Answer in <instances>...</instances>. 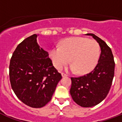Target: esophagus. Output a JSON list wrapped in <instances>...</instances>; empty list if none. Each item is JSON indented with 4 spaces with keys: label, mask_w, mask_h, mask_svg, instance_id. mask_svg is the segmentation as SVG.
Here are the masks:
<instances>
[{
    "label": "esophagus",
    "mask_w": 122,
    "mask_h": 122,
    "mask_svg": "<svg viewBox=\"0 0 122 122\" xmlns=\"http://www.w3.org/2000/svg\"><path fill=\"white\" fill-rule=\"evenodd\" d=\"M61 75H62V76L63 77L67 76V74H66L65 73H63H63H61Z\"/></svg>",
    "instance_id": "34e87169"
}]
</instances>
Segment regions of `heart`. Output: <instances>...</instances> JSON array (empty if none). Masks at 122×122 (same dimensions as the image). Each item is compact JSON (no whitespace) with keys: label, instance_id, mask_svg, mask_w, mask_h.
<instances>
[{"label":"heart","instance_id":"obj_1","mask_svg":"<svg viewBox=\"0 0 122 122\" xmlns=\"http://www.w3.org/2000/svg\"><path fill=\"white\" fill-rule=\"evenodd\" d=\"M101 49L95 40L84 37L69 38L50 51V57L53 65L61 69L69 63L68 70L83 74L91 71L99 59Z\"/></svg>","mask_w":122,"mask_h":122}]
</instances>
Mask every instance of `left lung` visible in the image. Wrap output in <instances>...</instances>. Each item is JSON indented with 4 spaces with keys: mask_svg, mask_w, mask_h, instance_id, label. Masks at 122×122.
<instances>
[{
    "mask_svg": "<svg viewBox=\"0 0 122 122\" xmlns=\"http://www.w3.org/2000/svg\"><path fill=\"white\" fill-rule=\"evenodd\" d=\"M97 40L101 55L94 69L80 77H72L70 93L74 102L82 107H92L105 99L110 91L114 75L115 63L110 47L92 33L86 34Z\"/></svg>",
    "mask_w": 122,
    "mask_h": 122,
    "instance_id": "1",
    "label": "left lung"
}]
</instances>
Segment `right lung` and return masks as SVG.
<instances>
[{"instance_id": "add662e5", "label": "right lung", "mask_w": 122, "mask_h": 122, "mask_svg": "<svg viewBox=\"0 0 122 122\" xmlns=\"http://www.w3.org/2000/svg\"><path fill=\"white\" fill-rule=\"evenodd\" d=\"M37 36L31 35L17 46L9 66L12 90L20 101L32 108L42 107L50 101L62 78L48 52L38 44Z\"/></svg>"}]
</instances>
